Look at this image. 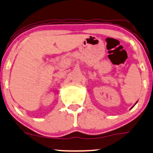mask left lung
<instances>
[{"mask_svg": "<svg viewBox=\"0 0 153 153\" xmlns=\"http://www.w3.org/2000/svg\"><path fill=\"white\" fill-rule=\"evenodd\" d=\"M136 103H137V102H136Z\"/></svg>", "mask_w": 153, "mask_h": 153, "instance_id": "1", "label": "left lung"}]
</instances>
